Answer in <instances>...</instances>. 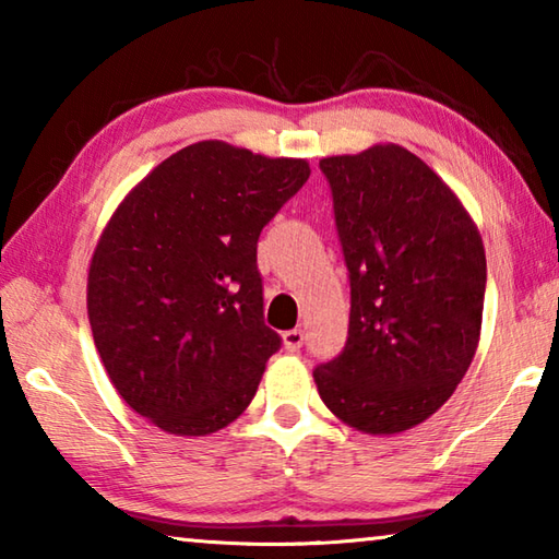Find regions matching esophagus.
<instances>
[{"label":"esophagus","mask_w":559,"mask_h":559,"mask_svg":"<svg viewBox=\"0 0 559 559\" xmlns=\"http://www.w3.org/2000/svg\"><path fill=\"white\" fill-rule=\"evenodd\" d=\"M302 330H286V333H283V345H286V349L288 353H298V349L302 347Z\"/></svg>","instance_id":"1"}]
</instances>
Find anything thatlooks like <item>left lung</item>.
<instances>
[{"label": "left lung", "instance_id": "obj_1", "mask_svg": "<svg viewBox=\"0 0 559 559\" xmlns=\"http://www.w3.org/2000/svg\"><path fill=\"white\" fill-rule=\"evenodd\" d=\"M349 278L343 353L313 370L320 400L365 433L412 429L476 355L486 251L429 165L400 145L320 159Z\"/></svg>", "mask_w": 559, "mask_h": 559}]
</instances>
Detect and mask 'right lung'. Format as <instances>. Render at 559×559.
Masks as SVG:
<instances>
[{"mask_svg":"<svg viewBox=\"0 0 559 559\" xmlns=\"http://www.w3.org/2000/svg\"><path fill=\"white\" fill-rule=\"evenodd\" d=\"M308 177L306 159L204 140L112 214L91 261L88 320L118 394L159 429L204 437L251 404L283 343L263 323L259 236Z\"/></svg>","mask_w":559,"mask_h":559,"instance_id":"right-lung-1","label":"right lung"}]
</instances>
